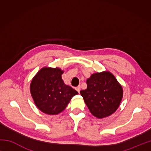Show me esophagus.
I'll return each instance as SVG.
<instances>
[{"mask_svg":"<svg viewBox=\"0 0 151 151\" xmlns=\"http://www.w3.org/2000/svg\"><path fill=\"white\" fill-rule=\"evenodd\" d=\"M76 90L77 91L78 93H80V91H81V86H77V87H76Z\"/></svg>","mask_w":151,"mask_h":151,"instance_id":"obj_1","label":"esophagus"}]
</instances>
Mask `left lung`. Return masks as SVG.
<instances>
[{
    "label": "left lung",
    "mask_w": 151,
    "mask_h": 151,
    "mask_svg": "<svg viewBox=\"0 0 151 151\" xmlns=\"http://www.w3.org/2000/svg\"><path fill=\"white\" fill-rule=\"evenodd\" d=\"M86 84L87 88L80 93L92 114L103 119L113 114L123 96L122 86L114 76L109 71L94 73Z\"/></svg>",
    "instance_id": "8db88e82"
}]
</instances>
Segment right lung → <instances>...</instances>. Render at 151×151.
I'll return each instance as SVG.
<instances>
[{
  "label": "right lung",
  "instance_id": "1",
  "mask_svg": "<svg viewBox=\"0 0 151 151\" xmlns=\"http://www.w3.org/2000/svg\"><path fill=\"white\" fill-rule=\"evenodd\" d=\"M63 73L59 68L44 67L31 81L30 94L37 108L45 114H59L78 94L75 89L64 83L61 77Z\"/></svg>",
  "mask_w": 151,
  "mask_h": 151
}]
</instances>
